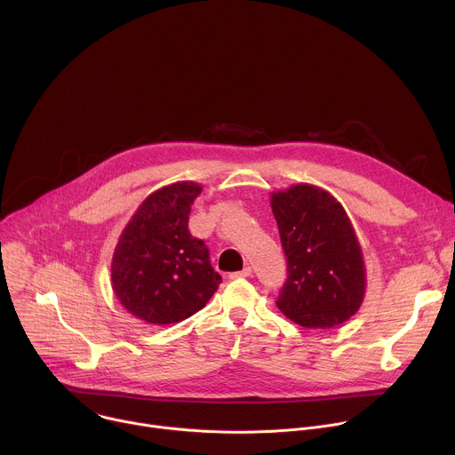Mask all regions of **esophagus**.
I'll return each instance as SVG.
<instances>
[{
  "label": "esophagus",
  "instance_id": "obj_1",
  "mask_svg": "<svg viewBox=\"0 0 455 455\" xmlns=\"http://www.w3.org/2000/svg\"><path fill=\"white\" fill-rule=\"evenodd\" d=\"M251 274V268L250 267H244L243 270H239V272H234V274H230L228 277L230 279H241V277H248Z\"/></svg>",
  "mask_w": 455,
  "mask_h": 455
}]
</instances>
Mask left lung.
Wrapping results in <instances>:
<instances>
[{
  "label": "left lung",
  "instance_id": "obj_1",
  "mask_svg": "<svg viewBox=\"0 0 455 455\" xmlns=\"http://www.w3.org/2000/svg\"><path fill=\"white\" fill-rule=\"evenodd\" d=\"M288 263L277 307L307 330L351 318L365 295L360 243L344 207L320 187L299 183L272 194Z\"/></svg>",
  "mask_w": 455,
  "mask_h": 455
}]
</instances>
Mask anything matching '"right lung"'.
<instances>
[{
    "label": "right lung",
    "mask_w": 455,
    "mask_h": 455,
    "mask_svg": "<svg viewBox=\"0 0 455 455\" xmlns=\"http://www.w3.org/2000/svg\"><path fill=\"white\" fill-rule=\"evenodd\" d=\"M202 187L178 181L153 192L118 239L111 261L113 291L133 316L155 326L181 322L214 295L221 275L209 248L188 232Z\"/></svg>",
    "instance_id": "right-lung-1"
}]
</instances>
